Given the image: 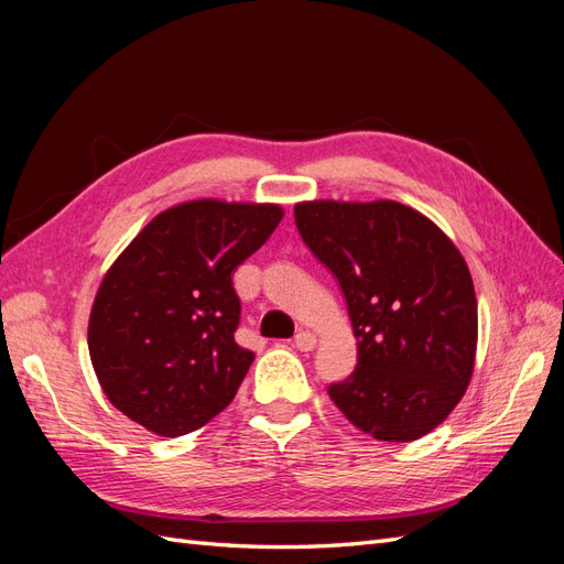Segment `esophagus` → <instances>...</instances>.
Masks as SVG:
<instances>
[{
    "label": "esophagus",
    "instance_id": "obj_1",
    "mask_svg": "<svg viewBox=\"0 0 564 564\" xmlns=\"http://www.w3.org/2000/svg\"><path fill=\"white\" fill-rule=\"evenodd\" d=\"M294 346L299 348V350H303V352H308V350H313L315 346H317V336L313 334V332H299L296 336H294Z\"/></svg>",
    "mask_w": 564,
    "mask_h": 564
}]
</instances>
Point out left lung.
<instances>
[{
  "mask_svg": "<svg viewBox=\"0 0 564 564\" xmlns=\"http://www.w3.org/2000/svg\"><path fill=\"white\" fill-rule=\"evenodd\" d=\"M294 218L344 289L357 338V367L329 398L381 442L431 433L475 367L477 299L464 256L431 218L392 199L299 202Z\"/></svg>",
  "mask_w": 564,
  "mask_h": 564,
  "instance_id": "8db88e82",
  "label": "left lung"
}]
</instances>
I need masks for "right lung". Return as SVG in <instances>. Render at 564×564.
<instances>
[{
    "label": "right lung",
    "mask_w": 564,
    "mask_h": 564,
    "mask_svg": "<svg viewBox=\"0 0 564 564\" xmlns=\"http://www.w3.org/2000/svg\"><path fill=\"white\" fill-rule=\"evenodd\" d=\"M280 204L191 199L158 214L100 282L89 355L106 398L162 437L202 429L253 362L235 344L232 270L263 247Z\"/></svg>",
    "instance_id": "add662e5"
}]
</instances>
